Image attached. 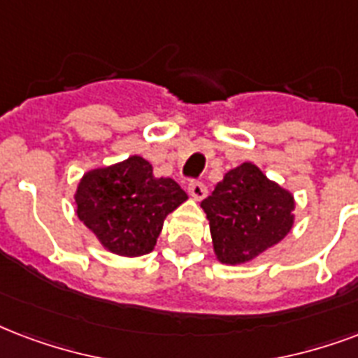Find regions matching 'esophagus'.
<instances>
[{"instance_id": "1", "label": "esophagus", "mask_w": 358, "mask_h": 358, "mask_svg": "<svg viewBox=\"0 0 358 358\" xmlns=\"http://www.w3.org/2000/svg\"><path fill=\"white\" fill-rule=\"evenodd\" d=\"M187 191H189V195L195 199V201H201V199L206 197V193H208L206 185H204L203 182H199V180H193V182H189V185H187Z\"/></svg>"}]
</instances>
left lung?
<instances>
[{
  "instance_id": "1",
  "label": "left lung",
  "mask_w": 358,
  "mask_h": 358,
  "mask_svg": "<svg viewBox=\"0 0 358 358\" xmlns=\"http://www.w3.org/2000/svg\"><path fill=\"white\" fill-rule=\"evenodd\" d=\"M217 261L242 264L282 242L294 223V199L253 163L229 171L201 203Z\"/></svg>"
}]
</instances>
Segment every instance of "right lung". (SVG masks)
<instances>
[{
	"label": "right lung",
	"mask_w": 358,
	"mask_h": 358,
	"mask_svg": "<svg viewBox=\"0 0 358 358\" xmlns=\"http://www.w3.org/2000/svg\"><path fill=\"white\" fill-rule=\"evenodd\" d=\"M184 201L185 191L173 178H155L141 155L90 171L75 193L78 220L103 248L124 257L152 252L165 217Z\"/></svg>",
	"instance_id": "right-lung-1"
}]
</instances>
